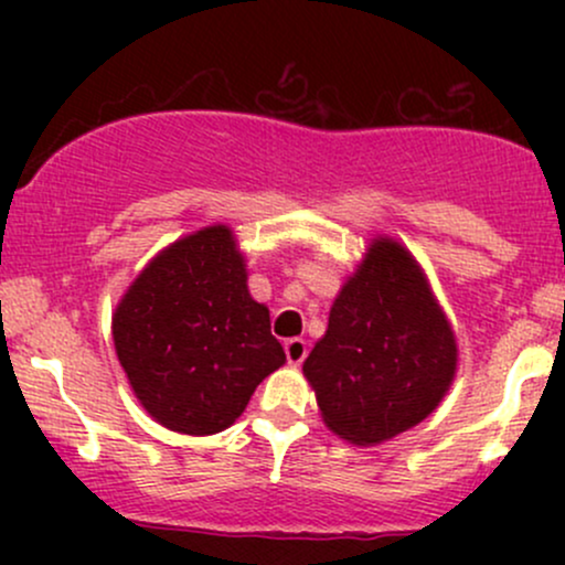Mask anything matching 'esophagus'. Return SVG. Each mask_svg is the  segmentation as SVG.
I'll return each instance as SVG.
<instances>
[{"label":"esophagus","instance_id":"obj_1","mask_svg":"<svg viewBox=\"0 0 565 565\" xmlns=\"http://www.w3.org/2000/svg\"><path fill=\"white\" fill-rule=\"evenodd\" d=\"M284 353H287V361L291 366H300L308 355V342L300 340V337H291V340L284 342Z\"/></svg>","mask_w":565,"mask_h":565}]
</instances>
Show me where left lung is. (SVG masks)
Listing matches in <instances>:
<instances>
[{
	"label": "left lung",
	"mask_w": 565,
	"mask_h": 565,
	"mask_svg": "<svg viewBox=\"0 0 565 565\" xmlns=\"http://www.w3.org/2000/svg\"><path fill=\"white\" fill-rule=\"evenodd\" d=\"M454 369L449 321L417 260L391 238L369 246L302 364L323 423L359 446L423 423L449 391Z\"/></svg>",
	"instance_id": "obj_1"
}]
</instances>
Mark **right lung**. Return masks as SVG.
<instances>
[{
	"label": "right lung",
	"mask_w": 565,
	"mask_h": 565,
	"mask_svg": "<svg viewBox=\"0 0 565 565\" xmlns=\"http://www.w3.org/2000/svg\"><path fill=\"white\" fill-rule=\"evenodd\" d=\"M114 342L146 412L188 436L236 423L255 387L287 361L225 225L148 263L116 308Z\"/></svg>",
	"instance_id": "add662e5"
}]
</instances>
